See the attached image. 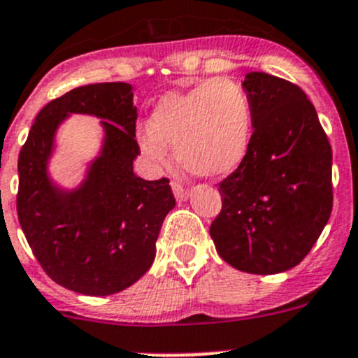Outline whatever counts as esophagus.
Wrapping results in <instances>:
<instances>
[{"label":"esophagus","mask_w":358,"mask_h":358,"mask_svg":"<svg viewBox=\"0 0 358 358\" xmlns=\"http://www.w3.org/2000/svg\"><path fill=\"white\" fill-rule=\"evenodd\" d=\"M173 194H175L176 201H187L189 199V190H187L185 185H182L180 182H171Z\"/></svg>","instance_id":"obj_1"}]
</instances>
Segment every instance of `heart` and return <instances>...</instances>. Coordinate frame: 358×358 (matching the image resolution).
<instances>
[{"mask_svg":"<svg viewBox=\"0 0 358 358\" xmlns=\"http://www.w3.org/2000/svg\"><path fill=\"white\" fill-rule=\"evenodd\" d=\"M251 129L246 90L232 79L218 78L162 96L138 142L143 154L159 164L168 161L171 145L183 169L197 176H220L246 156Z\"/></svg>","mask_w":358,"mask_h":358,"instance_id":"1","label":"heart"}]
</instances>
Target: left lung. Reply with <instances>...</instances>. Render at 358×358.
Here are the masks:
<instances>
[{
    "label": "left lung",
    "instance_id": "8db88e82",
    "mask_svg": "<svg viewBox=\"0 0 358 358\" xmlns=\"http://www.w3.org/2000/svg\"><path fill=\"white\" fill-rule=\"evenodd\" d=\"M252 135L234 173L220 182L222 211L209 227L216 251L248 273L286 272L322 234L333 209V152L299 86L266 72L243 83Z\"/></svg>",
    "mask_w": 358,
    "mask_h": 358
}]
</instances>
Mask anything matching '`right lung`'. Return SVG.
Masks as SVG:
<instances>
[{
  "label": "right lung",
  "mask_w": 358,
  "mask_h": 358,
  "mask_svg": "<svg viewBox=\"0 0 358 358\" xmlns=\"http://www.w3.org/2000/svg\"><path fill=\"white\" fill-rule=\"evenodd\" d=\"M69 113L102 118L106 140L83 185L64 193L45 168L56 128ZM136 117L128 83L79 86L39 110L20 149V227L46 275L66 289L114 294L152 265L159 230L176 201L168 178L149 182L133 173Z\"/></svg>",
  "instance_id": "right-lung-1"
}]
</instances>
